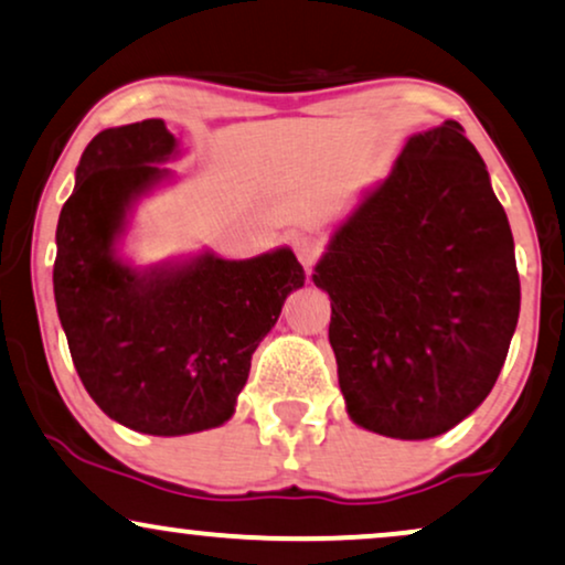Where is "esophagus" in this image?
<instances>
[{"label": "esophagus", "mask_w": 565, "mask_h": 565, "mask_svg": "<svg viewBox=\"0 0 565 565\" xmlns=\"http://www.w3.org/2000/svg\"><path fill=\"white\" fill-rule=\"evenodd\" d=\"M295 253H297V260L302 263L305 270H310L312 266H316L318 258H320V242L312 239V237H297L295 239Z\"/></svg>", "instance_id": "1"}]
</instances>
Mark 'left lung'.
Instances as JSON below:
<instances>
[{"label":"left lung","mask_w":565,"mask_h":565,"mask_svg":"<svg viewBox=\"0 0 565 565\" xmlns=\"http://www.w3.org/2000/svg\"><path fill=\"white\" fill-rule=\"evenodd\" d=\"M312 281L331 297L328 341L356 425L425 440L488 398L521 291L509 218L459 122L409 138Z\"/></svg>","instance_id":"8db88e82"}]
</instances>
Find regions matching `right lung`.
I'll return each instance as SVG.
<instances>
[{
    "label": "right lung",
    "instance_id": "right-lung-1",
    "mask_svg": "<svg viewBox=\"0 0 565 565\" xmlns=\"http://www.w3.org/2000/svg\"><path fill=\"white\" fill-rule=\"evenodd\" d=\"M163 119L111 127L88 142L56 224L54 299L75 370L104 414L148 435L224 425L249 360L305 284L287 247L253 260L205 253L138 274L114 258L130 203L174 153Z\"/></svg>",
    "mask_w": 565,
    "mask_h": 565
}]
</instances>
